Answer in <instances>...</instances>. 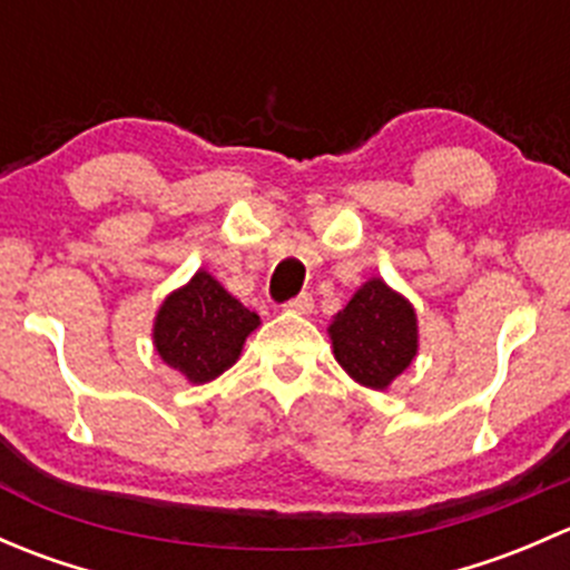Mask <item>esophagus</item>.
Listing matches in <instances>:
<instances>
[{
    "mask_svg": "<svg viewBox=\"0 0 570 570\" xmlns=\"http://www.w3.org/2000/svg\"><path fill=\"white\" fill-rule=\"evenodd\" d=\"M284 308H286V312H295V314H312V308H314V297H312V295H306V292H303V295L292 297L289 303H284Z\"/></svg>",
    "mask_w": 570,
    "mask_h": 570,
    "instance_id": "34e87169",
    "label": "esophagus"
}]
</instances>
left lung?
I'll list each match as a JSON object with an SVG mask.
<instances>
[{
    "label": "left lung",
    "instance_id": "obj_1",
    "mask_svg": "<svg viewBox=\"0 0 570 570\" xmlns=\"http://www.w3.org/2000/svg\"><path fill=\"white\" fill-rule=\"evenodd\" d=\"M327 333L342 370L377 392L392 386L419 350L416 312L383 278L366 281L333 317Z\"/></svg>",
    "mask_w": 570,
    "mask_h": 570
}]
</instances>
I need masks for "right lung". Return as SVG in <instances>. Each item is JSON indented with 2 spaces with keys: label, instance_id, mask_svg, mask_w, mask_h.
Segmentation results:
<instances>
[{
  "label": "right lung",
  "instance_id": "obj_1",
  "mask_svg": "<svg viewBox=\"0 0 570 570\" xmlns=\"http://www.w3.org/2000/svg\"><path fill=\"white\" fill-rule=\"evenodd\" d=\"M258 322V314L228 295L220 281L198 269L159 306L154 347L170 370L200 386L237 364L245 338Z\"/></svg>",
  "mask_w": 570,
  "mask_h": 570
}]
</instances>
